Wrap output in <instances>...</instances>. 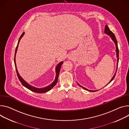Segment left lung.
I'll list each match as a JSON object with an SVG mask.
<instances>
[{"label": "left lung", "instance_id": "8db88e82", "mask_svg": "<svg viewBox=\"0 0 129 129\" xmlns=\"http://www.w3.org/2000/svg\"><path fill=\"white\" fill-rule=\"evenodd\" d=\"M104 32H105V33H106L107 34H108V35H109V36L112 38V40L114 41V42L115 43V45H116V55H117V66L118 67V61H119V49H118V44H117V40H116V38H115V35H114V34L110 30V29L109 28V27H108V26L107 25H106L105 26V29H104ZM115 76H116V73L115 74V75H114V76H113V77L112 78V79H111V80L110 81V82L109 83V84L114 79V78H115ZM78 85L80 86V87H82L83 88H84V89H85V90H88V91H96V90H88V89H86V88H85V87H83V86H81L80 85H79V84H78Z\"/></svg>", "mask_w": 129, "mask_h": 129}]
</instances>
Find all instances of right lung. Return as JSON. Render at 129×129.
<instances>
[{
    "label": "right lung",
    "mask_w": 129,
    "mask_h": 129,
    "mask_svg": "<svg viewBox=\"0 0 129 129\" xmlns=\"http://www.w3.org/2000/svg\"><path fill=\"white\" fill-rule=\"evenodd\" d=\"M25 34V32H23L22 33V34L21 35V36L20 37L19 39V40H18V44H17V45L16 46V49H15V55H14V63H15V69H16V73H17V77L20 81V82H21V83L22 84L23 86H24L25 87H26V88H27L28 89H30V90L33 91V92H37V93H44V92H47L48 91L50 90L51 89H52L56 84V83H57V80H58V75H59V73H60V69H61V65L62 64H63V62H61L60 63H58L57 64V65L56 66V68H55V72H56V77H55V80L53 82L50 84V85L47 86L46 87H44V88H37V87H35L33 86H31L30 85V84H29L28 83H27L23 79L21 76L19 75L18 71H17V68H16V62H15V56H16V52H17V48H18V44H19V42L20 41V39L22 37V36H24V34Z\"/></svg>",
    "instance_id": "add662e5"
}]
</instances>
